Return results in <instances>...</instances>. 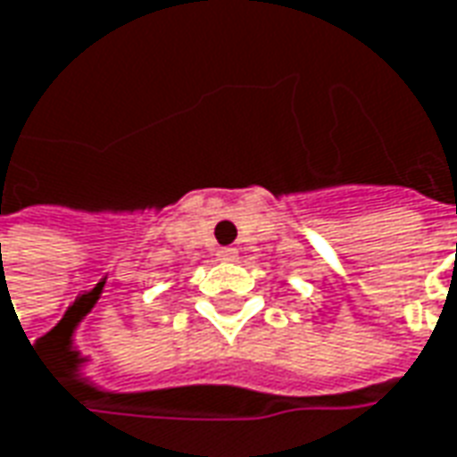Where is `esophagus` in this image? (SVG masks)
Wrapping results in <instances>:
<instances>
[{"mask_svg": "<svg viewBox=\"0 0 457 457\" xmlns=\"http://www.w3.org/2000/svg\"><path fill=\"white\" fill-rule=\"evenodd\" d=\"M216 256H219V261H234L238 256V251L236 248H219Z\"/></svg>", "mask_w": 457, "mask_h": 457, "instance_id": "34e87169", "label": "esophagus"}]
</instances>
